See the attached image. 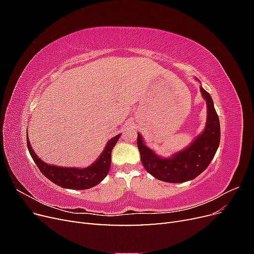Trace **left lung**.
<instances>
[{"label":"left lung","instance_id":"left-lung-1","mask_svg":"<svg viewBox=\"0 0 254 254\" xmlns=\"http://www.w3.org/2000/svg\"><path fill=\"white\" fill-rule=\"evenodd\" d=\"M200 92L206 103L205 127L186 148L171 157H161L149 148L142 135L137 133L136 143L142 164L158 180L171 183L193 180L205 171L217 151L220 142L219 119L211 95L202 87H200Z\"/></svg>","mask_w":254,"mask_h":254}]
</instances>
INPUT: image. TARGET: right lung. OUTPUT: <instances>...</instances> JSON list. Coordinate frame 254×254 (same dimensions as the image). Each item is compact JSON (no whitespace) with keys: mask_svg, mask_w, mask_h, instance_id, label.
<instances>
[{"mask_svg":"<svg viewBox=\"0 0 254 254\" xmlns=\"http://www.w3.org/2000/svg\"><path fill=\"white\" fill-rule=\"evenodd\" d=\"M121 136V133L113 136L107 143L105 149L94 163L84 168L63 167L45 163L32 148L27 135V148L40 172L49 180L64 189L70 190H88L102 182L108 175L111 165V151Z\"/></svg>","mask_w":254,"mask_h":254,"instance_id":"add662e5","label":"right lung"}]
</instances>
